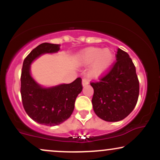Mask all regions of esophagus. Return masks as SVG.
I'll list each match as a JSON object with an SVG mask.
<instances>
[{"label":"esophagus","mask_w":160,"mask_h":160,"mask_svg":"<svg viewBox=\"0 0 160 160\" xmlns=\"http://www.w3.org/2000/svg\"><path fill=\"white\" fill-rule=\"evenodd\" d=\"M82 86H86V85H88V84H89V80H88V79H86V78H82Z\"/></svg>","instance_id":"1"}]
</instances>
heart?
<instances>
[{"label":"heart","instance_id":"obj_1","mask_svg":"<svg viewBox=\"0 0 160 160\" xmlns=\"http://www.w3.org/2000/svg\"><path fill=\"white\" fill-rule=\"evenodd\" d=\"M84 65L92 63L89 68V74L92 78H97L105 74L113 64V52L110 49L89 47L85 49L80 56Z\"/></svg>","mask_w":160,"mask_h":160}]
</instances>
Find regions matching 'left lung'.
<instances>
[{
	"mask_svg": "<svg viewBox=\"0 0 160 160\" xmlns=\"http://www.w3.org/2000/svg\"><path fill=\"white\" fill-rule=\"evenodd\" d=\"M90 85L94 89L93 110L103 120H123L136 105L139 95L136 69L128 53L120 48L109 71Z\"/></svg>",
	"mask_w": 160,
	"mask_h": 160,
	"instance_id": "left-lung-1",
	"label": "left lung"
}]
</instances>
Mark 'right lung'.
Instances as JSON below:
<instances>
[{
    "instance_id": "obj_1",
    "label": "right lung",
    "mask_w": 160,
    "mask_h": 160,
    "mask_svg": "<svg viewBox=\"0 0 160 160\" xmlns=\"http://www.w3.org/2000/svg\"><path fill=\"white\" fill-rule=\"evenodd\" d=\"M58 50V44L41 43L26 56L22 69L20 92L24 109L33 120L45 126H57L68 120L74 109L77 96L82 89L80 78L71 83L48 89L42 88L33 80L31 63L41 54Z\"/></svg>"
}]
</instances>
